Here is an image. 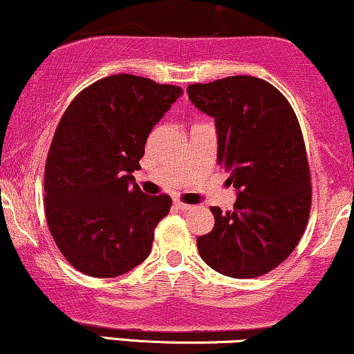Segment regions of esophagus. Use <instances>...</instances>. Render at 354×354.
Returning a JSON list of instances; mask_svg holds the SVG:
<instances>
[{
	"mask_svg": "<svg viewBox=\"0 0 354 354\" xmlns=\"http://www.w3.org/2000/svg\"><path fill=\"white\" fill-rule=\"evenodd\" d=\"M174 207H178L183 212H186V210H191L192 205L191 204H186V203H181V201H174Z\"/></svg>",
	"mask_w": 354,
	"mask_h": 354,
	"instance_id": "34e87169",
	"label": "esophagus"
}]
</instances>
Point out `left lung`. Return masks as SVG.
<instances>
[{"instance_id":"1","label":"left lung","mask_w":354,"mask_h":354,"mask_svg":"<svg viewBox=\"0 0 354 354\" xmlns=\"http://www.w3.org/2000/svg\"><path fill=\"white\" fill-rule=\"evenodd\" d=\"M187 95L216 120L218 165L239 191L232 212L210 207L216 223L198 239L201 258L236 279L266 274L294 252L310 214L297 115L279 89L247 75L189 84Z\"/></svg>"}]
</instances>
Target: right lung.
Wrapping results in <instances>:
<instances>
[{"mask_svg": "<svg viewBox=\"0 0 354 354\" xmlns=\"http://www.w3.org/2000/svg\"><path fill=\"white\" fill-rule=\"evenodd\" d=\"M183 89L111 75L77 95L57 125L44 191L48 230L71 266L115 277L149 257L171 198L133 183L149 133Z\"/></svg>", "mask_w": 354, "mask_h": 354, "instance_id": "obj_1", "label": "right lung"}]
</instances>
